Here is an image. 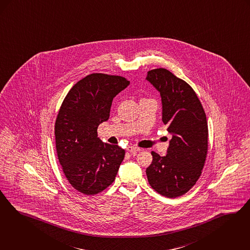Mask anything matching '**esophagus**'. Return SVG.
Returning a JSON list of instances; mask_svg holds the SVG:
<instances>
[{"instance_id": "obj_1", "label": "esophagus", "mask_w": 250, "mask_h": 250, "mask_svg": "<svg viewBox=\"0 0 250 250\" xmlns=\"http://www.w3.org/2000/svg\"><path fill=\"white\" fill-rule=\"evenodd\" d=\"M126 150L128 151V152H132V153H136V152H138V151H140V148H138V147H135V146H129Z\"/></svg>"}]
</instances>
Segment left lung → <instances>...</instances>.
Wrapping results in <instances>:
<instances>
[{"mask_svg": "<svg viewBox=\"0 0 250 250\" xmlns=\"http://www.w3.org/2000/svg\"><path fill=\"white\" fill-rule=\"evenodd\" d=\"M146 80L160 92L162 121L172 135L166 156L151 151L147 178L153 190L176 198L192 188L204 168L208 146L207 116L194 90L169 70H149Z\"/></svg>", "mask_w": 250, "mask_h": 250, "instance_id": "obj_1", "label": "left lung"}]
</instances>
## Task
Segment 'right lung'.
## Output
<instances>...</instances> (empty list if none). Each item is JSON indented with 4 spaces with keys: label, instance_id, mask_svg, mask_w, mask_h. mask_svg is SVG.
<instances>
[{
    "label": "right lung",
    "instance_id": "right-lung-1",
    "mask_svg": "<svg viewBox=\"0 0 250 250\" xmlns=\"http://www.w3.org/2000/svg\"><path fill=\"white\" fill-rule=\"evenodd\" d=\"M122 76L92 73L77 82L60 107L55 137L58 158L75 190L94 195L115 180L125 151L103 143L98 127L110 117L113 98L129 85Z\"/></svg>",
    "mask_w": 250,
    "mask_h": 250
}]
</instances>
